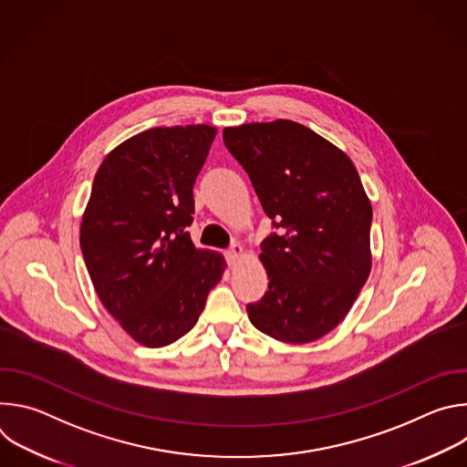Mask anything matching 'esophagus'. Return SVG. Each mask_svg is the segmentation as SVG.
I'll return each mask as SVG.
<instances>
[{"label":"esophagus","instance_id":"34e87169","mask_svg":"<svg viewBox=\"0 0 467 467\" xmlns=\"http://www.w3.org/2000/svg\"><path fill=\"white\" fill-rule=\"evenodd\" d=\"M225 256H227V262H229L231 265H234V264L244 256V247H242V245H233V247L225 253Z\"/></svg>","mask_w":467,"mask_h":467}]
</instances>
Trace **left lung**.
<instances>
[{
  "label": "left lung",
  "mask_w": 467,
  "mask_h": 467,
  "mask_svg": "<svg viewBox=\"0 0 467 467\" xmlns=\"http://www.w3.org/2000/svg\"><path fill=\"white\" fill-rule=\"evenodd\" d=\"M275 227L260 244L268 292L247 305L275 340L308 344L335 328L371 272V203L351 159L292 119L223 129Z\"/></svg>",
  "instance_id": "8db88e82"
}]
</instances>
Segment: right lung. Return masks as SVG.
Segmentation results:
<instances>
[{
  "label": "right lung",
  "instance_id": "add662e5",
  "mask_svg": "<svg viewBox=\"0 0 467 467\" xmlns=\"http://www.w3.org/2000/svg\"><path fill=\"white\" fill-rule=\"evenodd\" d=\"M213 125L155 127L101 162L81 222V251L103 306L146 348L184 337L225 272L218 251L197 249L186 227L193 182Z\"/></svg>",
  "mask_w": 467,
  "mask_h": 467
}]
</instances>
